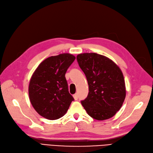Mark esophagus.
<instances>
[{
    "label": "esophagus",
    "instance_id": "esophagus-1",
    "mask_svg": "<svg viewBox=\"0 0 153 153\" xmlns=\"http://www.w3.org/2000/svg\"><path fill=\"white\" fill-rule=\"evenodd\" d=\"M73 97H74V98L76 100H77V99H78V94L76 93V94H74L73 95Z\"/></svg>",
    "mask_w": 153,
    "mask_h": 153
}]
</instances>
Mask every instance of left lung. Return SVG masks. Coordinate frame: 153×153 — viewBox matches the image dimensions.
Here are the masks:
<instances>
[{
    "label": "left lung",
    "mask_w": 153,
    "mask_h": 153,
    "mask_svg": "<svg viewBox=\"0 0 153 153\" xmlns=\"http://www.w3.org/2000/svg\"><path fill=\"white\" fill-rule=\"evenodd\" d=\"M77 60L88 85V94L81 102L88 115L103 120L122 107L126 88L121 70L112 60L94 53L77 55Z\"/></svg>",
    "instance_id": "1"
}]
</instances>
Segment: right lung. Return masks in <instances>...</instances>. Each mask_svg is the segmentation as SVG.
I'll list each match as a JSON object with an SVG mask.
<instances>
[{
  "label": "right lung",
  "instance_id": "right-lung-1",
  "mask_svg": "<svg viewBox=\"0 0 153 153\" xmlns=\"http://www.w3.org/2000/svg\"><path fill=\"white\" fill-rule=\"evenodd\" d=\"M75 59L70 53L51 56L42 61L32 76L28 86L30 101L44 118H60L74 100L69 93L65 74Z\"/></svg>",
  "mask_w": 153,
  "mask_h": 153
}]
</instances>
